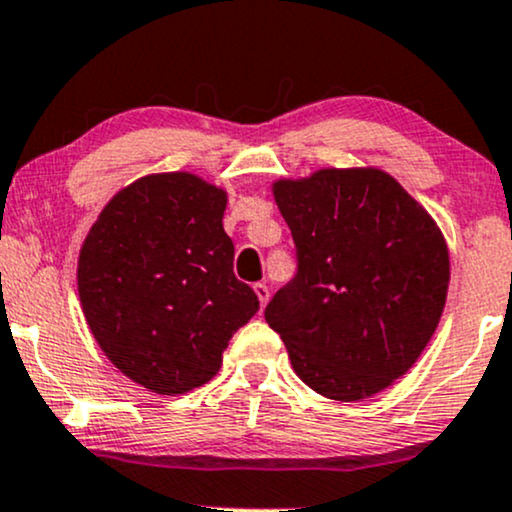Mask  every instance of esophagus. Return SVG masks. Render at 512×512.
<instances>
[{
	"label": "esophagus",
	"mask_w": 512,
	"mask_h": 512,
	"mask_svg": "<svg viewBox=\"0 0 512 512\" xmlns=\"http://www.w3.org/2000/svg\"><path fill=\"white\" fill-rule=\"evenodd\" d=\"M254 292H256V296H258V301H261V306H266L268 299H270V289H268L266 282H256Z\"/></svg>",
	"instance_id": "1"
}]
</instances>
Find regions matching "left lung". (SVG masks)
Segmentation results:
<instances>
[{"mask_svg": "<svg viewBox=\"0 0 512 512\" xmlns=\"http://www.w3.org/2000/svg\"><path fill=\"white\" fill-rule=\"evenodd\" d=\"M275 201L296 273L266 306L296 375L334 401H358L406 375L437 330L449 251L427 211L375 168L282 180Z\"/></svg>", "mask_w": 512, "mask_h": 512, "instance_id": "1", "label": "left lung"}]
</instances>
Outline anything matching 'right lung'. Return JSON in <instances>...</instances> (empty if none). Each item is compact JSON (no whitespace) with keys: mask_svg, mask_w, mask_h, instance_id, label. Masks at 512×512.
<instances>
[{"mask_svg":"<svg viewBox=\"0 0 512 512\" xmlns=\"http://www.w3.org/2000/svg\"><path fill=\"white\" fill-rule=\"evenodd\" d=\"M223 211L225 192L194 175H149L106 204L80 249L78 292L94 339L156 394L211 380L261 306L232 270Z\"/></svg>","mask_w":512,"mask_h":512,"instance_id":"obj_1","label":"right lung"}]
</instances>
